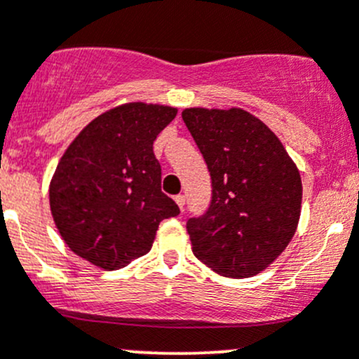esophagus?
Listing matches in <instances>:
<instances>
[{
  "label": "esophagus",
  "mask_w": 359,
  "mask_h": 359,
  "mask_svg": "<svg viewBox=\"0 0 359 359\" xmlns=\"http://www.w3.org/2000/svg\"><path fill=\"white\" fill-rule=\"evenodd\" d=\"M175 203H177V205H179V208L182 210L184 205H186V196H184V194H177Z\"/></svg>",
  "instance_id": "esophagus-1"
}]
</instances>
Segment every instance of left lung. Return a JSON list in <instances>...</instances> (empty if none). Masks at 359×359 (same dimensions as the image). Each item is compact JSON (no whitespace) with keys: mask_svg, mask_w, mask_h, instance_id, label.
Listing matches in <instances>:
<instances>
[{"mask_svg":"<svg viewBox=\"0 0 359 359\" xmlns=\"http://www.w3.org/2000/svg\"><path fill=\"white\" fill-rule=\"evenodd\" d=\"M182 119L212 175V205L189 219L198 260L227 278L262 273L295 234L302 180L276 133L241 107H186Z\"/></svg>","mask_w":359,"mask_h":359,"instance_id":"8db88e82","label":"left lung"}]
</instances>
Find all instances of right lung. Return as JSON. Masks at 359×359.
<instances>
[{"label":"right lung","mask_w":359,"mask_h":359,"mask_svg":"<svg viewBox=\"0 0 359 359\" xmlns=\"http://www.w3.org/2000/svg\"><path fill=\"white\" fill-rule=\"evenodd\" d=\"M177 107L126 102L102 112L69 144L48 196L57 231L76 255L114 271L153 247L179 206L161 193L153 144Z\"/></svg>","instance_id":"add662e5"}]
</instances>
